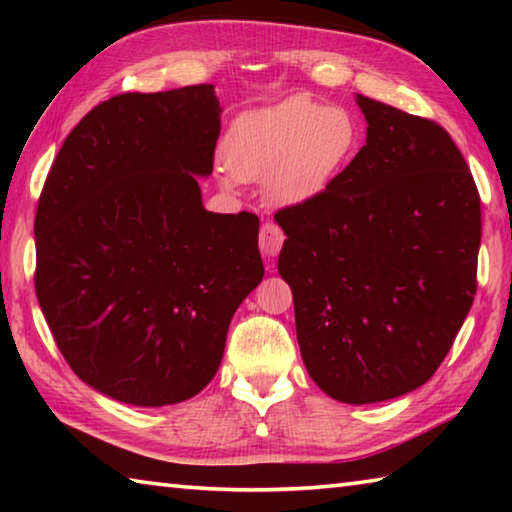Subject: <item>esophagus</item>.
Listing matches in <instances>:
<instances>
[{"instance_id": "esophagus-1", "label": "esophagus", "mask_w": 512, "mask_h": 512, "mask_svg": "<svg viewBox=\"0 0 512 512\" xmlns=\"http://www.w3.org/2000/svg\"><path fill=\"white\" fill-rule=\"evenodd\" d=\"M284 244V232L277 223L268 221L262 225V230H259V248H262V253L266 257H275L280 253V248Z\"/></svg>"}]
</instances>
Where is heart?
<instances>
[{
	"instance_id": "obj_1",
	"label": "heart",
	"mask_w": 512,
	"mask_h": 512,
	"mask_svg": "<svg viewBox=\"0 0 512 512\" xmlns=\"http://www.w3.org/2000/svg\"><path fill=\"white\" fill-rule=\"evenodd\" d=\"M359 149V124L339 106L293 97L244 112L223 140L225 189L266 176L273 203L298 205L325 192Z\"/></svg>"
}]
</instances>
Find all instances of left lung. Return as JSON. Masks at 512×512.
<instances>
[{"label":"left lung","mask_w":512,"mask_h":512,"mask_svg":"<svg viewBox=\"0 0 512 512\" xmlns=\"http://www.w3.org/2000/svg\"><path fill=\"white\" fill-rule=\"evenodd\" d=\"M366 146L323 194L284 207L277 271L320 391L372 404L420 388L476 293L481 198L436 121L357 94Z\"/></svg>","instance_id":"8db88e82"}]
</instances>
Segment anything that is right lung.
I'll list each match as a JSON object with an SVG mask.
<instances>
[{
  "label": "right lung",
  "instance_id": "add662e5",
  "mask_svg": "<svg viewBox=\"0 0 512 512\" xmlns=\"http://www.w3.org/2000/svg\"><path fill=\"white\" fill-rule=\"evenodd\" d=\"M219 133L214 85L128 92L92 108L51 164L36 296L69 368L117 402L201 393L264 277L257 216L203 207Z\"/></svg>",
  "mask_w": 512,
  "mask_h": 512
}]
</instances>
